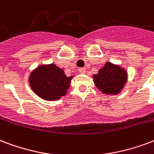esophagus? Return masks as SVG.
<instances>
[{
	"label": "esophagus",
	"instance_id": "esophagus-1",
	"mask_svg": "<svg viewBox=\"0 0 154 154\" xmlns=\"http://www.w3.org/2000/svg\"><path fill=\"white\" fill-rule=\"evenodd\" d=\"M79 72H80V73H82V74H84V73H85V68H80Z\"/></svg>",
	"mask_w": 154,
	"mask_h": 154
}]
</instances>
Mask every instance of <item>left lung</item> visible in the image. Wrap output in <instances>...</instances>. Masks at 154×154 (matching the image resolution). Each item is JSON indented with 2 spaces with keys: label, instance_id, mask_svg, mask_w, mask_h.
<instances>
[{
  "label": "left lung",
  "instance_id": "1",
  "mask_svg": "<svg viewBox=\"0 0 154 154\" xmlns=\"http://www.w3.org/2000/svg\"><path fill=\"white\" fill-rule=\"evenodd\" d=\"M127 82L125 69L119 65L106 62L103 68L94 76L96 87L106 94H117L124 88Z\"/></svg>",
  "mask_w": 154,
  "mask_h": 154
}]
</instances>
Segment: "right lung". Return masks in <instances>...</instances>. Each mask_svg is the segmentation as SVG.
<instances>
[{"instance_id":"right-lung-1","label":"right lung","mask_w":154,"mask_h":154,"mask_svg":"<svg viewBox=\"0 0 154 154\" xmlns=\"http://www.w3.org/2000/svg\"><path fill=\"white\" fill-rule=\"evenodd\" d=\"M72 78L54 64L41 65L30 75L29 82L33 91L45 100H57L65 95Z\"/></svg>"}]
</instances>
